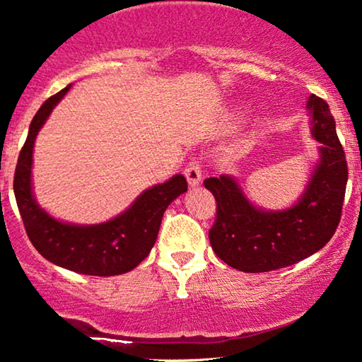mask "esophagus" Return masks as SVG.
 Wrapping results in <instances>:
<instances>
[{
	"mask_svg": "<svg viewBox=\"0 0 362 362\" xmlns=\"http://www.w3.org/2000/svg\"><path fill=\"white\" fill-rule=\"evenodd\" d=\"M185 176L189 186H197L201 182V165L199 161H191L189 165L185 168Z\"/></svg>",
	"mask_w": 362,
	"mask_h": 362,
	"instance_id": "esophagus-1",
	"label": "esophagus"
}]
</instances>
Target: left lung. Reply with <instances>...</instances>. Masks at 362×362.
<instances>
[{
	"mask_svg": "<svg viewBox=\"0 0 362 362\" xmlns=\"http://www.w3.org/2000/svg\"><path fill=\"white\" fill-rule=\"evenodd\" d=\"M306 107L311 113V135L321 143V161L293 207L260 211L245 199L232 177L204 181L217 204L209 230L211 247L232 269L259 274L293 265L323 249L338 229L348 163L328 103L311 95Z\"/></svg>",
	"mask_w": 362,
	"mask_h": 362,
	"instance_id": "left-lung-1",
	"label": "left lung"
}]
</instances>
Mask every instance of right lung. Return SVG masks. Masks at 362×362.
<instances>
[{
  "instance_id": "add662e5",
  "label": "right lung",
  "mask_w": 362,
  "mask_h": 362,
  "mask_svg": "<svg viewBox=\"0 0 362 362\" xmlns=\"http://www.w3.org/2000/svg\"><path fill=\"white\" fill-rule=\"evenodd\" d=\"M71 86L49 97L34 115L14 171V196L29 240L44 259L77 274L112 276L130 272L145 260L160 230L166 207L186 192L182 175L146 189L115 219L98 226L64 224L46 214L31 191L33 148L37 132Z\"/></svg>"
}]
</instances>
